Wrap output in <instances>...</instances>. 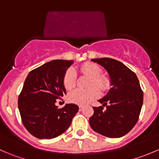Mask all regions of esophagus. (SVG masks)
I'll use <instances>...</instances> for the list:
<instances>
[{"instance_id": "esophagus-1", "label": "esophagus", "mask_w": 159, "mask_h": 159, "mask_svg": "<svg viewBox=\"0 0 159 159\" xmlns=\"http://www.w3.org/2000/svg\"><path fill=\"white\" fill-rule=\"evenodd\" d=\"M83 108H84V107L82 105H79V111H82Z\"/></svg>"}]
</instances>
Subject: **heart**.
<instances>
[{
  "instance_id": "obj_1",
  "label": "heart",
  "mask_w": 159,
  "mask_h": 159,
  "mask_svg": "<svg viewBox=\"0 0 159 159\" xmlns=\"http://www.w3.org/2000/svg\"><path fill=\"white\" fill-rule=\"evenodd\" d=\"M80 71L82 75L90 77L88 83V87H89V89L86 90L76 89L71 91L68 95V99L72 103L83 105L89 103L100 96L99 88L102 91L108 90L109 88V81L106 77L100 75L102 70L95 64H84L80 68ZM76 79L75 70L73 68H68L65 71L63 78V84L65 89L67 90L73 89L76 84Z\"/></svg>"
}]
</instances>
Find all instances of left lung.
Listing matches in <instances>:
<instances>
[{"label": "left lung", "mask_w": 159, "mask_h": 159, "mask_svg": "<svg viewBox=\"0 0 159 159\" xmlns=\"http://www.w3.org/2000/svg\"><path fill=\"white\" fill-rule=\"evenodd\" d=\"M91 61L106 69L111 88L103 98L98 100L102 106L93 107L90 126L106 137H122L135 125L142 109L143 91L139 79L134 72L115 59L102 57ZM105 106L107 110L103 111Z\"/></svg>", "instance_id": "8db88e82"}]
</instances>
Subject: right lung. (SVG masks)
<instances>
[{
  "label": "right lung",
  "mask_w": 159,
  "mask_h": 159,
  "mask_svg": "<svg viewBox=\"0 0 159 159\" xmlns=\"http://www.w3.org/2000/svg\"><path fill=\"white\" fill-rule=\"evenodd\" d=\"M73 61L53 60L28 74L18 97L21 121L38 139H51L65 132L78 111L75 104L57 108V99L66 94L63 84L65 71Z\"/></svg>",
  "instance_id": "right-lung-1"
}]
</instances>
